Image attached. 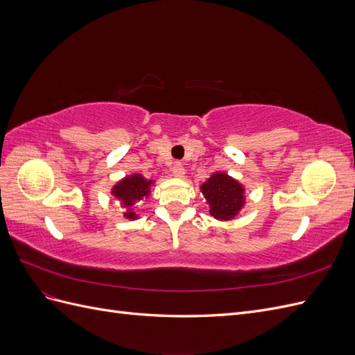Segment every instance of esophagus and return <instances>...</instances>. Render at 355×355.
I'll use <instances>...</instances> for the list:
<instances>
[{"label": "esophagus", "instance_id": "obj_1", "mask_svg": "<svg viewBox=\"0 0 355 355\" xmlns=\"http://www.w3.org/2000/svg\"><path fill=\"white\" fill-rule=\"evenodd\" d=\"M171 173H173V176H176V178H184L185 167L182 166V163H179V161H176L173 167H171Z\"/></svg>", "mask_w": 355, "mask_h": 355}]
</instances>
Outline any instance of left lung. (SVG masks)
<instances>
[{
    "instance_id": "1",
    "label": "left lung",
    "mask_w": 355,
    "mask_h": 355,
    "mask_svg": "<svg viewBox=\"0 0 355 355\" xmlns=\"http://www.w3.org/2000/svg\"><path fill=\"white\" fill-rule=\"evenodd\" d=\"M201 191L210 204V214L220 220L232 219L244 204L243 187L225 173H214Z\"/></svg>"
}]
</instances>
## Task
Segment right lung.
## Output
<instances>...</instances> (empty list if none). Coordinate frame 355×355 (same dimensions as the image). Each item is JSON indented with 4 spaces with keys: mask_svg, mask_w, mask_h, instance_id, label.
<instances>
[{
    "mask_svg": "<svg viewBox=\"0 0 355 355\" xmlns=\"http://www.w3.org/2000/svg\"><path fill=\"white\" fill-rule=\"evenodd\" d=\"M149 185H151V180H145L142 176L133 175L121 180L120 184L112 189V194L116 198H120L125 206H132L136 200H141L149 194ZM124 216L128 219H133L136 214L133 211H125Z\"/></svg>",
    "mask_w": 355,
    "mask_h": 355,
    "instance_id": "right-lung-1",
    "label": "right lung"
}]
</instances>
